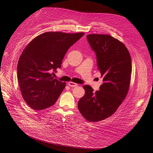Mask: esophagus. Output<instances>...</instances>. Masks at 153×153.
<instances>
[{"mask_svg":"<svg viewBox=\"0 0 153 153\" xmlns=\"http://www.w3.org/2000/svg\"><path fill=\"white\" fill-rule=\"evenodd\" d=\"M68 85H69L70 87H75V86H77L78 84H76V83H74V82H70L68 83Z\"/></svg>","mask_w":153,"mask_h":153,"instance_id":"34e87169","label":"esophagus"}]
</instances>
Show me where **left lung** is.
<instances>
[{
    "mask_svg": "<svg viewBox=\"0 0 153 153\" xmlns=\"http://www.w3.org/2000/svg\"><path fill=\"white\" fill-rule=\"evenodd\" d=\"M95 52L98 69L103 83L96 92L88 85L85 95L78 101V110L90 122L103 120L111 116L126 97L129 90L131 60L126 46L108 35H86Z\"/></svg>",
    "mask_w": 153,
    "mask_h": 153,
    "instance_id": "1",
    "label": "left lung"
}]
</instances>
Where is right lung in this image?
<instances>
[{
    "label": "right lung",
    "mask_w": 153,
    "mask_h": 153,
    "mask_svg": "<svg viewBox=\"0 0 153 153\" xmlns=\"http://www.w3.org/2000/svg\"><path fill=\"white\" fill-rule=\"evenodd\" d=\"M84 33L48 32L33 39L22 53L17 65V78L22 95L33 110L53 105L65 83L52 75L61 64L68 48Z\"/></svg>",
    "instance_id": "add662e5"
}]
</instances>
